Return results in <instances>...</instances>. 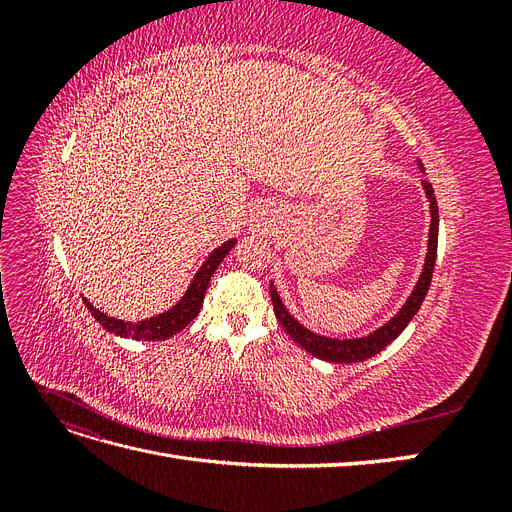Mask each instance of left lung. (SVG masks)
Listing matches in <instances>:
<instances>
[{
	"label": "left lung",
	"mask_w": 512,
	"mask_h": 512,
	"mask_svg": "<svg viewBox=\"0 0 512 512\" xmlns=\"http://www.w3.org/2000/svg\"><path fill=\"white\" fill-rule=\"evenodd\" d=\"M418 168H425L418 160ZM423 190L427 194L429 200V213H431V224H429V241H427V256H425V265L421 271V277L414 286V290L410 292L408 301L401 305L399 312L382 324L380 329H376L374 333H369L365 337H352V339H337V337H327V335H318L314 331L305 329L299 320H294L290 316L288 309L284 307L280 294H277V288L271 282V301H273V312L280 320V324L284 327V331L297 342L303 350H307L309 354H314L316 359L329 361V363H361L376 356L378 352H382L386 346H389L395 337H399V333L408 327V322L416 316L418 309H421L425 294L429 290L431 284V275H433V265H436V254H438V203L436 196H433V188L429 181H423Z\"/></svg>",
	"instance_id": "left-lung-1"
}]
</instances>
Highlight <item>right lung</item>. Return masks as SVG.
Returning <instances> with one entry per match:
<instances>
[{
  "label": "right lung",
  "mask_w": 512,
  "mask_h": 512,
  "mask_svg": "<svg viewBox=\"0 0 512 512\" xmlns=\"http://www.w3.org/2000/svg\"><path fill=\"white\" fill-rule=\"evenodd\" d=\"M237 239H230L226 243H222L220 247L209 254V258L200 265V269L196 271L192 284L185 290L183 297L170 307L166 312L153 316V318H145L141 322H126V320H117L106 316L100 309H96L87 299L85 305L94 316L100 327H104L108 333H115L119 337H132V339H143V342H158V339H166L173 337L175 333H179L181 329L188 327V324L198 316L200 307H203L205 301V292L207 286L211 282V275L215 273V269L220 267V262L226 258V254L235 247Z\"/></svg>",
  "instance_id": "add662e5"
}]
</instances>
